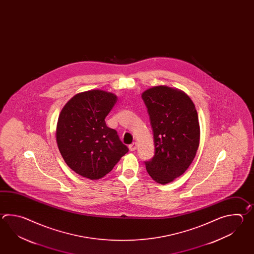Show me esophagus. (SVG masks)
Returning a JSON list of instances; mask_svg holds the SVG:
<instances>
[{
	"label": "esophagus",
	"instance_id": "34e87169",
	"mask_svg": "<svg viewBox=\"0 0 254 254\" xmlns=\"http://www.w3.org/2000/svg\"><path fill=\"white\" fill-rule=\"evenodd\" d=\"M129 151H134L137 149V142H132L129 145Z\"/></svg>",
	"mask_w": 254,
	"mask_h": 254
}]
</instances>
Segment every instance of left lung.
Masks as SVG:
<instances>
[{"label":"left lung","instance_id":"left-lung-1","mask_svg":"<svg viewBox=\"0 0 254 254\" xmlns=\"http://www.w3.org/2000/svg\"><path fill=\"white\" fill-rule=\"evenodd\" d=\"M150 117L155 152L145 163L151 178L173 182L189 168L200 141L194 104L187 94L167 86H155L141 94Z\"/></svg>","mask_w":254,"mask_h":254}]
</instances>
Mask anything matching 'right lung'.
Listing matches in <instances>:
<instances>
[{"instance_id": "add662e5", "label": "right lung", "mask_w": 254, "mask_h": 254, "mask_svg": "<svg viewBox=\"0 0 254 254\" xmlns=\"http://www.w3.org/2000/svg\"><path fill=\"white\" fill-rule=\"evenodd\" d=\"M116 102L113 93L92 90L76 94L60 114L56 129L60 152L82 177L103 178L129 151L105 123Z\"/></svg>"}]
</instances>
